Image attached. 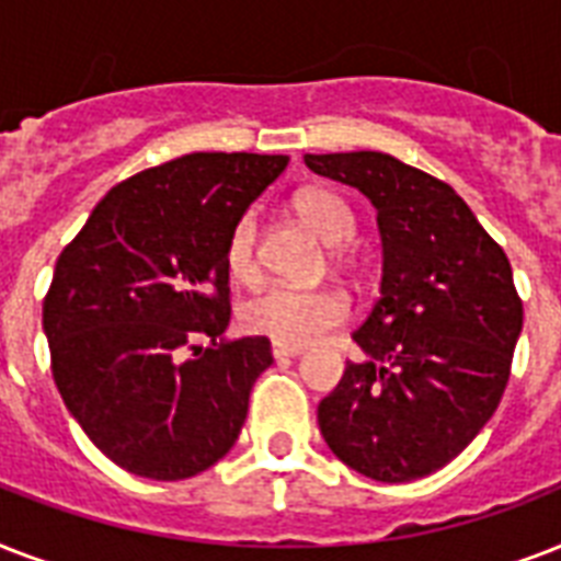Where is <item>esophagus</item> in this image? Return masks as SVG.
<instances>
[{"label":"esophagus","instance_id":"esophagus-1","mask_svg":"<svg viewBox=\"0 0 561 561\" xmlns=\"http://www.w3.org/2000/svg\"><path fill=\"white\" fill-rule=\"evenodd\" d=\"M271 352H273V358H276V360L299 358V355H302V346H282V343H273Z\"/></svg>","mask_w":561,"mask_h":561}]
</instances>
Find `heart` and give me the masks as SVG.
Segmentation results:
<instances>
[{"label": "heart", "instance_id": "1", "mask_svg": "<svg viewBox=\"0 0 561 561\" xmlns=\"http://www.w3.org/2000/svg\"><path fill=\"white\" fill-rule=\"evenodd\" d=\"M297 218L325 244H346L355 236V215L329 188H306L294 201ZM227 273L241 285L259 279V227L253 215L236 220L224 250ZM241 325L250 334L282 346H308L350 320V299L337 288L267 285L241 306Z\"/></svg>", "mask_w": 561, "mask_h": 561}]
</instances>
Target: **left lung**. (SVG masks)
Instances as JSON below:
<instances>
[{
	"instance_id": "obj_1",
	"label": "left lung",
	"mask_w": 561,
	"mask_h": 561,
	"mask_svg": "<svg viewBox=\"0 0 561 561\" xmlns=\"http://www.w3.org/2000/svg\"><path fill=\"white\" fill-rule=\"evenodd\" d=\"M306 165L367 194L383 247L381 297L352 332L367 358L320 401V434L364 478H425L501 404L524 323L510 259L448 183L390 153H306Z\"/></svg>"
}]
</instances>
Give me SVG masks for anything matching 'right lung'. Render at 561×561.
I'll return each mask as SVG.
<instances>
[{"mask_svg":"<svg viewBox=\"0 0 561 561\" xmlns=\"http://www.w3.org/2000/svg\"><path fill=\"white\" fill-rule=\"evenodd\" d=\"M282 153H186L110 188L64 247L43 332L64 404L130 474L186 480L236 445L267 337L227 341L229 229Z\"/></svg>","mask_w":561,"mask_h":561,"instance_id":"right-lung-1","label":"right lung"}]
</instances>
